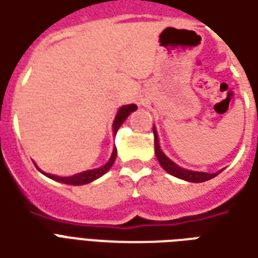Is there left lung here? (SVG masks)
<instances>
[{"label": "left lung", "mask_w": 258, "mask_h": 258, "mask_svg": "<svg viewBox=\"0 0 258 258\" xmlns=\"http://www.w3.org/2000/svg\"><path fill=\"white\" fill-rule=\"evenodd\" d=\"M154 135H155V154L156 158L159 160L160 166L163 167L167 173H170L173 176L179 177V179L187 180V181H192V183H203L207 180L215 177L218 173H205V172H191V170H185L183 167L177 166L174 162L167 158L166 155L162 152V149L159 147V142H158V134H156V130L154 128Z\"/></svg>", "instance_id": "8db88e82"}]
</instances>
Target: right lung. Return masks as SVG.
<instances>
[{
  "label": "right lung",
  "mask_w": 258,
  "mask_h": 258,
  "mask_svg": "<svg viewBox=\"0 0 258 258\" xmlns=\"http://www.w3.org/2000/svg\"><path fill=\"white\" fill-rule=\"evenodd\" d=\"M137 110V106L135 104H127V106H123L118 113H117L116 120H114V123H113V130H114V133H117V130L120 128V125L124 123V120L128 117V114L131 111ZM117 156V149L114 148L113 149V154H111L110 159L109 162L104 165V166L99 167V169H93V170H88V172H82L78 173V174H75V176H70V177H58V176H53V174H47V173H44L46 176H48L50 179L57 180V181H61V183H64V184H71V185H82L86 184V183H91L93 180L99 179L100 176H103L104 173L107 172L111 166H113V163H114V160H116Z\"/></svg>",
  "instance_id": "add662e5"
}]
</instances>
